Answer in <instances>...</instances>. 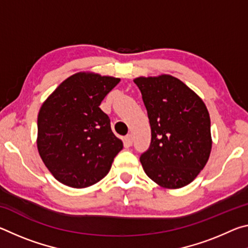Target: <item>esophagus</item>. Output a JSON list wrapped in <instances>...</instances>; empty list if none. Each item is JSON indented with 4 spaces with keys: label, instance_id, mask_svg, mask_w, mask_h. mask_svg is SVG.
<instances>
[{
    "label": "esophagus",
    "instance_id": "obj_1",
    "mask_svg": "<svg viewBox=\"0 0 248 248\" xmlns=\"http://www.w3.org/2000/svg\"><path fill=\"white\" fill-rule=\"evenodd\" d=\"M124 142H125V145L128 146H131L133 143V138H132V134H127V136L124 137Z\"/></svg>",
    "mask_w": 248,
    "mask_h": 248
}]
</instances>
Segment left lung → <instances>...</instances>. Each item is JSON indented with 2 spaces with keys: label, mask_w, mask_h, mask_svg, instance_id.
Segmentation results:
<instances>
[{
  "label": "left lung",
  "mask_w": 248,
  "mask_h": 248,
  "mask_svg": "<svg viewBox=\"0 0 248 248\" xmlns=\"http://www.w3.org/2000/svg\"><path fill=\"white\" fill-rule=\"evenodd\" d=\"M141 91L151 125V144L141 155L145 174L158 186H187L207 164L212 149L203 100L170 74L133 79Z\"/></svg>",
  "instance_id": "obj_1"
}]
</instances>
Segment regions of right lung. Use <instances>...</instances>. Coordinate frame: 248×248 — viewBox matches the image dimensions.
<instances>
[{"label": "right lung", "instance_id": "1", "mask_svg": "<svg viewBox=\"0 0 248 248\" xmlns=\"http://www.w3.org/2000/svg\"><path fill=\"white\" fill-rule=\"evenodd\" d=\"M119 82L118 78L98 73H75L41 105L37 149L58 182L86 188L110 170L124 144L99 105Z\"/></svg>", "mask_w": 248, "mask_h": 248}]
</instances>
